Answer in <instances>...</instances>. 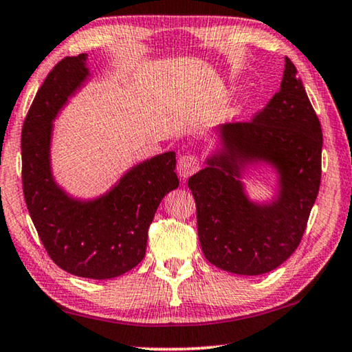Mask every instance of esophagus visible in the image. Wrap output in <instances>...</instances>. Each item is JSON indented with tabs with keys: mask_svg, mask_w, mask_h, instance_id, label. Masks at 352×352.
I'll return each mask as SVG.
<instances>
[{
	"mask_svg": "<svg viewBox=\"0 0 352 352\" xmlns=\"http://www.w3.org/2000/svg\"><path fill=\"white\" fill-rule=\"evenodd\" d=\"M198 170H199V160L197 155L186 154V155H181V157L177 159L176 171H177V175H179V177H182V179L190 177L193 173H197Z\"/></svg>",
	"mask_w": 352,
	"mask_h": 352,
	"instance_id": "1",
	"label": "esophagus"
}]
</instances>
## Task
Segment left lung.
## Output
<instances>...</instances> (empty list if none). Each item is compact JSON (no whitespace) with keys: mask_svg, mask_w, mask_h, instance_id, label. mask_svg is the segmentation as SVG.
Here are the masks:
<instances>
[{"mask_svg":"<svg viewBox=\"0 0 352 352\" xmlns=\"http://www.w3.org/2000/svg\"><path fill=\"white\" fill-rule=\"evenodd\" d=\"M210 135L206 166L188 179L204 256L231 274L270 272L300 244L321 182V124L291 59L278 93L255 120ZM259 168L278 177L267 200L252 199L243 182Z\"/></svg>","mask_w":352,"mask_h":352,"instance_id":"obj_1","label":"left lung"}]
</instances>
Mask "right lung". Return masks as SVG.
Masks as SVG:
<instances>
[{
  "label": "right lung",
  "instance_id": "1",
  "mask_svg": "<svg viewBox=\"0 0 352 352\" xmlns=\"http://www.w3.org/2000/svg\"><path fill=\"white\" fill-rule=\"evenodd\" d=\"M91 77L86 53L64 58L48 74L21 129V179L31 220L53 261L77 277L107 280L144 258L155 210L179 179L176 154L168 151L135 164L93 198L74 197L56 181L53 122Z\"/></svg>",
  "mask_w": 352,
  "mask_h": 352
}]
</instances>
